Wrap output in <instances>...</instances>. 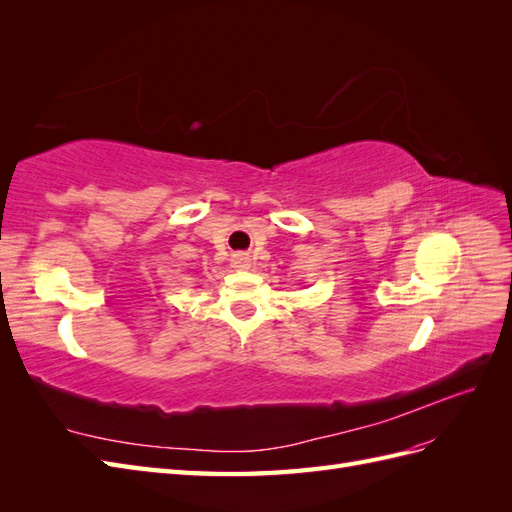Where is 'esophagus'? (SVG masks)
<instances>
[{
    "label": "esophagus",
    "instance_id": "34e87169",
    "mask_svg": "<svg viewBox=\"0 0 512 512\" xmlns=\"http://www.w3.org/2000/svg\"><path fill=\"white\" fill-rule=\"evenodd\" d=\"M232 265H235L237 269H247L250 267V258H247L245 254H235V258H232Z\"/></svg>",
    "mask_w": 512,
    "mask_h": 512
}]
</instances>
